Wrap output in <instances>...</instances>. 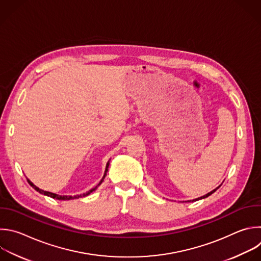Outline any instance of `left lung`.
I'll list each match as a JSON object with an SVG mask.
<instances>
[{
  "mask_svg": "<svg viewBox=\"0 0 261 261\" xmlns=\"http://www.w3.org/2000/svg\"><path fill=\"white\" fill-rule=\"evenodd\" d=\"M219 188H220V186H219V187H218V188H216V189H215V190H213V191H212V192H210V193H208V194H207V195H205V196H203V197H201V198H198V199H196V200H193V201H198V200H202V199H205V198H207V197H209V196H210V195H212V194H213V193H214V192H216V191H217V190H218V189H219ZM189 202H190V201H189Z\"/></svg>",
  "mask_w": 261,
  "mask_h": 261,
  "instance_id": "1",
  "label": "left lung"
}]
</instances>
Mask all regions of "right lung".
I'll use <instances>...</instances> for the list:
<instances>
[{"instance_id":"1","label":"right lung","mask_w":261,"mask_h":261,"mask_svg":"<svg viewBox=\"0 0 261 261\" xmlns=\"http://www.w3.org/2000/svg\"><path fill=\"white\" fill-rule=\"evenodd\" d=\"M109 166H110V161L108 162V164H107V168H106V172H105V175H103V177H102V179L100 180V182L98 184V186H100L101 185V182L103 181V179H105V177H106V175H107V172H108V170H109ZM28 181H29V184L37 191V192H39L40 194H43V195H46V196H48V197H51V198H53V199H57V200H72V199H79V198H82V197H86V196H88V195H90L92 192H94L97 188H98V186H96L94 189H92V190H90L89 192H87V193H85V194H83V195H76V196H60V195H57V194H54V193H50V192H46V191H43V190H41V189H39L38 187H36L31 180H29L28 179Z\"/></svg>"}]
</instances>
